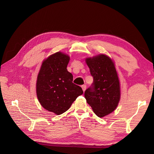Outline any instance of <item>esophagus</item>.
<instances>
[{
	"mask_svg": "<svg viewBox=\"0 0 154 154\" xmlns=\"http://www.w3.org/2000/svg\"><path fill=\"white\" fill-rule=\"evenodd\" d=\"M82 90H83V92L86 90V86L85 85H82Z\"/></svg>",
	"mask_w": 154,
	"mask_h": 154,
	"instance_id": "34e87169",
	"label": "esophagus"
}]
</instances>
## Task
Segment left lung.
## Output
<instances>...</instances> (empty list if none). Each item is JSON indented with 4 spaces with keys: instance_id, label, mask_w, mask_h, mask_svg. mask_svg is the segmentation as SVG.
<instances>
[{
    "instance_id": "8db88e82",
    "label": "left lung",
    "mask_w": 154,
    "mask_h": 154,
    "mask_svg": "<svg viewBox=\"0 0 154 154\" xmlns=\"http://www.w3.org/2000/svg\"><path fill=\"white\" fill-rule=\"evenodd\" d=\"M93 77L91 86L86 90L85 97L94 113L100 118L112 113L120 100V85L112 60L100 54L86 58Z\"/></svg>"
}]
</instances>
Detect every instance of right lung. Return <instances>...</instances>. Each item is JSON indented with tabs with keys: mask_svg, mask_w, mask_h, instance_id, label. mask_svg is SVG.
Listing matches in <instances>:
<instances>
[{
	"mask_svg": "<svg viewBox=\"0 0 154 154\" xmlns=\"http://www.w3.org/2000/svg\"><path fill=\"white\" fill-rule=\"evenodd\" d=\"M70 58L58 52L42 63L37 77L36 94L42 106L49 112L61 115L66 112L83 92L72 83L73 76L68 71Z\"/></svg>",
	"mask_w": 154,
	"mask_h": 154,
	"instance_id": "1",
	"label": "right lung"
}]
</instances>
